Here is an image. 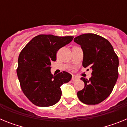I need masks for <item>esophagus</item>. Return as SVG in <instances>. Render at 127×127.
Here are the masks:
<instances>
[{
  "mask_svg": "<svg viewBox=\"0 0 127 127\" xmlns=\"http://www.w3.org/2000/svg\"><path fill=\"white\" fill-rule=\"evenodd\" d=\"M78 79H79V77L76 76H72V80L74 81L78 80Z\"/></svg>",
  "mask_w": 127,
  "mask_h": 127,
  "instance_id": "1",
  "label": "esophagus"
}]
</instances>
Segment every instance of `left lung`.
Masks as SVG:
<instances>
[{"label": "left lung", "instance_id": "left-lung-1", "mask_svg": "<svg viewBox=\"0 0 127 127\" xmlns=\"http://www.w3.org/2000/svg\"><path fill=\"white\" fill-rule=\"evenodd\" d=\"M74 41L83 51V67L92 70V77L88 80L81 78L85 87L77 93V97L87 105L98 104L109 96L116 84L118 77V57L107 39L97 34H82Z\"/></svg>", "mask_w": 127, "mask_h": 127}]
</instances>
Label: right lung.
<instances>
[{
  "mask_svg": "<svg viewBox=\"0 0 127 127\" xmlns=\"http://www.w3.org/2000/svg\"><path fill=\"white\" fill-rule=\"evenodd\" d=\"M74 37L39 35L24 47L18 57L16 70L20 86L27 98L34 105L48 107L60 99V86L70 81L67 72L51 73V62L55 61L60 48L70 43Z\"/></svg>",
  "mask_w": 127,
  "mask_h": 127,
  "instance_id": "1",
  "label": "right lung"
}]
</instances>
